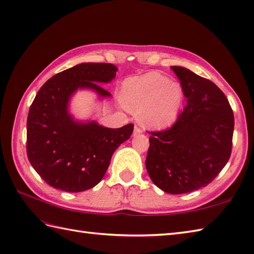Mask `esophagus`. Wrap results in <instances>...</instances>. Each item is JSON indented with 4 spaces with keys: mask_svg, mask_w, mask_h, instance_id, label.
I'll return each instance as SVG.
<instances>
[{
    "mask_svg": "<svg viewBox=\"0 0 254 254\" xmlns=\"http://www.w3.org/2000/svg\"><path fill=\"white\" fill-rule=\"evenodd\" d=\"M140 133H141V129H140L138 127H134V132H133L134 136H136V135H138V134H140Z\"/></svg>",
    "mask_w": 254,
    "mask_h": 254,
    "instance_id": "1",
    "label": "esophagus"
}]
</instances>
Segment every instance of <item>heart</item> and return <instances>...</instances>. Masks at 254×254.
<instances>
[{
  "label": "heart",
  "mask_w": 254,
  "mask_h": 254,
  "mask_svg": "<svg viewBox=\"0 0 254 254\" xmlns=\"http://www.w3.org/2000/svg\"><path fill=\"white\" fill-rule=\"evenodd\" d=\"M122 103L133 113H139L146 127L161 129L172 126L182 108L183 93L179 82L157 72L127 79L122 86Z\"/></svg>",
  "instance_id": "b5f03b06"
}]
</instances>
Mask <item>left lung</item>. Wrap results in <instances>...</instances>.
I'll return each instance as SVG.
<instances>
[{
    "mask_svg": "<svg viewBox=\"0 0 254 254\" xmlns=\"http://www.w3.org/2000/svg\"><path fill=\"white\" fill-rule=\"evenodd\" d=\"M186 105L172 127L152 132L146 169L161 190L179 194L213 181L232 151L234 114L213 82L181 66H172Z\"/></svg>",
    "mask_w": 254,
    "mask_h": 254,
    "instance_id": "1",
    "label": "left lung"
}]
</instances>
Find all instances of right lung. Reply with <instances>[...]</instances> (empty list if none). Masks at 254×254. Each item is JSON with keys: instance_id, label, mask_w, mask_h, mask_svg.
I'll return each instance as SVG.
<instances>
[{"instance_id": "1", "label": "right lung", "mask_w": 254, "mask_h": 254, "mask_svg": "<svg viewBox=\"0 0 254 254\" xmlns=\"http://www.w3.org/2000/svg\"><path fill=\"white\" fill-rule=\"evenodd\" d=\"M113 64L82 63L52 76L40 88L27 119V155L32 168L50 186L79 192L96 186L111 157L133 133V125L119 128L80 120L70 111L78 91H92L97 99L111 97L99 84L115 79Z\"/></svg>"}]
</instances>
